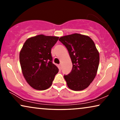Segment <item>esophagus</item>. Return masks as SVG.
<instances>
[{
  "mask_svg": "<svg viewBox=\"0 0 120 120\" xmlns=\"http://www.w3.org/2000/svg\"><path fill=\"white\" fill-rule=\"evenodd\" d=\"M59 68H60V70L62 69V64H60V65H59Z\"/></svg>",
  "mask_w": 120,
  "mask_h": 120,
  "instance_id": "obj_1",
  "label": "esophagus"
}]
</instances>
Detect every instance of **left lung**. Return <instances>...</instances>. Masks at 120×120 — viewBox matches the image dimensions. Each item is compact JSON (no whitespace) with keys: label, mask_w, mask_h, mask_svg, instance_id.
I'll list each match as a JSON object with an SVG mask.
<instances>
[{"label":"left lung","mask_w":120,"mask_h":120,"mask_svg":"<svg viewBox=\"0 0 120 120\" xmlns=\"http://www.w3.org/2000/svg\"><path fill=\"white\" fill-rule=\"evenodd\" d=\"M59 40L67 47L73 63L70 73L64 75L67 86L73 91H82L89 86L96 76L99 54L88 36L74 33Z\"/></svg>","instance_id":"8db88e82"}]
</instances>
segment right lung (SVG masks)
Here are the masks:
<instances>
[{"mask_svg": "<svg viewBox=\"0 0 120 120\" xmlns=\"http://www.w3.org/2000/svg\"><path fill=\"white\" fill-rule=\"evenodd\" d=\"M59 37L40 34L29 38L19 52L22 74L30 86L37 90H45L52 85L58 68L52 63V47Z\"/></svg>", "mask_w": 120, "mask_h": 120, "instance_id": "obj_1", "label": "right lung"}]
</instances>
